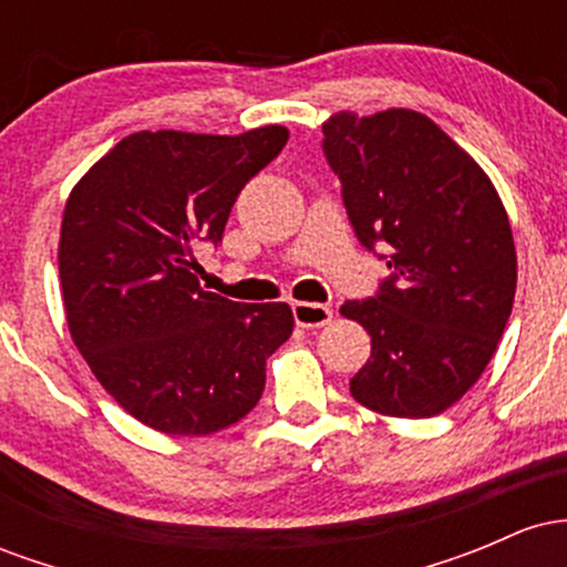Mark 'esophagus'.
<instances>
[{"mask_svg": "<svg viewBox=\"0 0 567 567\" xmlns=\"http://www.w3.org/2000/svg\"><path fill=\"white\" fill-rule=\"evenodd\" d=\"M292 317H296L298 328H322L333 320V309L324 303H309V301H296L292 303Z\"/></svg>", "mask_w": 567, "mask_h": 567, "instance_id": "obj_1", "label": "esophagus"}]
</instances>
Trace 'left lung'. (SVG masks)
Returning a JSON list of instances; mask_svg holds the SVG:
<instances>
[{
    "mask_svg": "<svg viewBox=\"0 0 567 567\" xmlns=\"http://www.w3.org/2000/svg\"><path fill=\"white\" fill-rule=\"evenodd\" d=\"M322 135L360 243L392 247L379 296L341 306L370 336L351 396L394 419L437 415L485 373L509 322L517 250L504 202L472 154L413 109L338 112Z\"/></svg>",
    "mask_w": 567,
    "mask_h": 567,
    "instance_id": "left-lung-1",
    "label": "left lung"
}]
</instances>
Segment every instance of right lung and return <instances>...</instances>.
Listing matches in <instances>:
<instances>
[{
  "instance_id": "right-lung-1",
  "label": "right lung",
  "mask_w": 567,
  "mask_h": 567,
  "mask_svg": "<svg viewBox=\"0 0 567 567\" xmlns=\"http://www.w3.org/2000/svg\"><path fill=\"white\" fill-rule=\"evenodd\" d=\"M288 127L239 135L141 130L71 188L58 271L71 341L141 424L205 437L261 400L266 360L292 333L288 303H239L199 285L194 247L282 152Z\"/></svg>"
}]
</instances>
